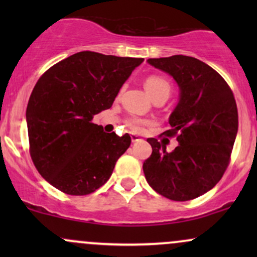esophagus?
<instances>
[{
    "label": "esophagus",
    "mask_w": 257,
    "mask_h": 257,
    "mask_svg": "<svg viewBox=\"0 0 257 257\" xmlns=\"http://www.w3.org/2000/svg\"><path fill=\"white\" fill-rule=\"evenodd\" d=\"M132 141H133V143H138V141H143V139H141L140 137H138V135L133 134L132 135Z\"/></svg>",
    "instance_id": "1"
}]
</instances>
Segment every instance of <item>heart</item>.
<instances>
[{"mask_svg": "<svg viewBox=\"0 0 257 257\" xmlns=\"http://www.w3.org/2000/svg\"><path fill=\"white\" fill-rule=\"evenodd\" d=\"M145 88L153 99L157 96H169L172 91V83L169 79L162 75H150L145 79ZM151 124L150 120L141 118H131L128 120V126L132 132L143 133L145 126Z\"/></svg>", "mask_w": 257, "mask_h": 257, "instance_id": "1", "label": "heart"}]
</instances>
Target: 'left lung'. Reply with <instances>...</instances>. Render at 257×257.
I'll return each mask as SVG.
<instances>
[{
  "label": "left lung",
  "instance_id": "obj_1",
  "mask_svg": "<svg viewBox=\"0 0 257 257\" xmlns=\"http://www.w3.org/2000/svg\"><path fill=\"white\" fill-rule=\"evenodd\" d=\"M169 73L180 87L179 104L169 117L179 145L149 138L152 155L144 162L145 178L156 192L176 202L197 198L210 191L225 174L238 132V110L226 81L213 67L186 55L149 59Z\"/></svg>",
  "mask_w": 257,
  "mask_h": 257
}]
</instances>
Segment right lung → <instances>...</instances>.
<instances>
[{
  "instance_id": "add662e5",
  "label": "right lung",
  "mask_w": 257,
  "mask_h": 257,
  "mask_svg": "<svg viewBox=\"0 0 257 257\" xmlns=\"http://www.w3.org/2000/svg\"><path fill=\"white\" fill-rule=\"evenodd\" d=\"M143 58L79 52L53 65L34 87L28 108L30 156L38 173L71 196H85L110 179L131 146L129 134L93 123L107 110Z\"/></svg>"
}]
</instances>
